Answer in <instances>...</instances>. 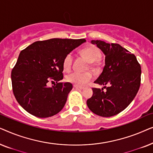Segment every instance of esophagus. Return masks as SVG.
Masks as SVG:
<instances>
[{
    "instance_id": "1",
    "label": "esophagus",
    "mask_w": 153,
    "mask_h": 153,
    "mask_svg": "<svg viewBox=\"0 0 153 153\" xmlns=\"http://www.w3.org/2000/svg\"><path fill=\"white\" fill-rule=\"evenodd\" d=\"M74 87L76 88H79L81 90L84 88V87H83V86H81V85H74Z\"/></svg>"
}]
</instances>
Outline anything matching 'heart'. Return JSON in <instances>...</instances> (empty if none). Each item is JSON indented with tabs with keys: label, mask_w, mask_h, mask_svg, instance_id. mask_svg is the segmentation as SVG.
Segmentation results:
<instances>
[{
	"label": "heart",
	"mask_w": 153,
	"mask_h": 153,
	"mask_svg": "<svg viewBox=\"0 0 153 153\" xmlns=\"http://www.w3.org/2000/svg\"><path fill=\"white\" fill-rule=\"evenodd\" d=\"M81 53L89 62H91V68H96L97 66V61L101 58V51L95 45H90L81 50ZM73 62V56L69 53L65 56L62 61V68L66 72L71 70ZM93 79V74L90 72H73L67 76V80L69 82L74 83L75 85H83L86 84Z\"/></svg>",
	"instance_id": "obj_1"
}]
</instances>
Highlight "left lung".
<instances>
[{
	"instance_id": "left-lung-1",
	"label": "left lung",
	"mask_w": 153,
	"mask_h": 153,
	"mask_svg": "<svg viewBox=\"0 0 153 153\" xmlns=\"http://www.w3.org/2000/svg\"><path fill=\"white\" fill-rule=\"evenodd\" d=\"M105 54V65L95 83L104 89L93 88L87 100L92 112L102 117L114 116L125 109L137 95L141 84V65L134 54L116 43L93 40Z\"/></svg>"
}]
</instances>
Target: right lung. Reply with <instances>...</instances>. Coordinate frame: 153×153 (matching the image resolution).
<instances>
[{
	"label": "right lung",
	"mask_w": 153,
	"mask_h": 153,
	"mask_svg": "<svg viewBox=\"0 0 153 153\" xmlns=\"http://www.w3.org/2000/svg\"><path fill=\"white\" fill-rule=\"evenodd\" d=\"M85 39L53 38L37 41L20 52L11 73L12 91L18 103L38 118L57 114L66 103L72 84L63 79L62 61ZM49 81H56L51 88Z\"/></svg>",
	"instance_id": "1"
}]
</instances>
